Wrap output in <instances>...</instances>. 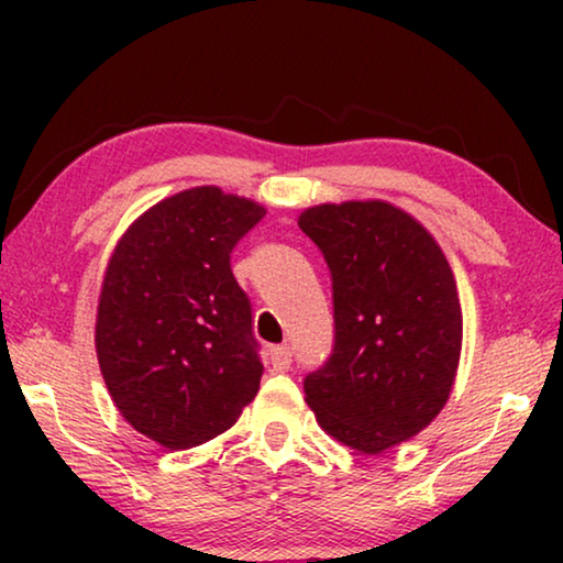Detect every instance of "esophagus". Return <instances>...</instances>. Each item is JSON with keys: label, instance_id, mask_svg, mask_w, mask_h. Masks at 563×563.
<instances>
[{"label": "esophagus", "instance_id": "34e87169", "mask_svg": "<svg viewBox=\"0 0 563 563\" xmlns=\"http://www.w3.org/2000/svg\"><path fill=\"white\" fill-rule=\"evenodd\" d=\"M268 361H272L274 372H287L291 366L289 345H276V349H272V353H268Z\"/></svg>", "mask_w": 563, "mask_h": 563}]
</instances>
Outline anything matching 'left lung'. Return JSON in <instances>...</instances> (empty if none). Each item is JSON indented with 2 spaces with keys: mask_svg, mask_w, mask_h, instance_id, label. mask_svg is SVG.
<instances>
[{
  "mask_svg": "<svg viewBox=\"0 0 563 563\" xmlns=\"http://www.w3.org/2000/svg\"><path fill=\"white\" fill-rule=\"evenodd\" d=\"M299 228L333 282V351L305 376L307 405L338 441L382 453L420 433L451 395L461 305L430 233L387 202L310 207Z\"/></svg>",
  "mask_w": 563,
  "mask_h": 563,
  "instance_id": "obj_1",
  "label": "left lung"
}]
</instances>
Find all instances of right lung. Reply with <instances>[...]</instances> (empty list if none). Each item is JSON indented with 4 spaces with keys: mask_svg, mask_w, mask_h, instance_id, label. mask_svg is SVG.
Segmentation results:
<instances>
[{
    "mask_svg": "<svg viewBox=\"0 0 563 563\" xmlns=\"http://www.w3.org/2000/svg\"><path fill=\"white\" fill-rule=\"evenodd\" d=\"M266 210L197 187L133 222L107 266L97 358L130 426L172 451L212 441L256 397L264 364L230 253Z\"/></svg>",
    "mask_w": 563,
    "mask_h": 563,
    "instance_id": "right-lung-1",
    "label": "right lung"
}]
</instances>
